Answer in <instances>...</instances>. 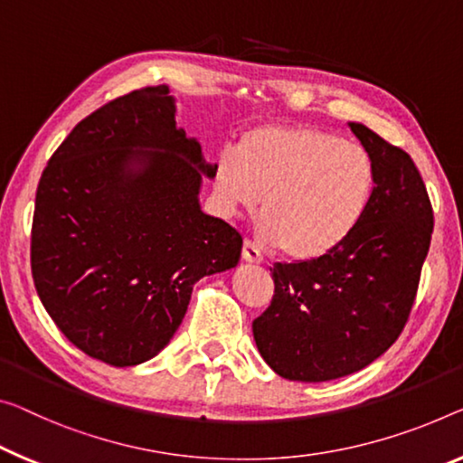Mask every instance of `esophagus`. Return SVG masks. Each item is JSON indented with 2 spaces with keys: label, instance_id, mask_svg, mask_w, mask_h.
Wrapping results in <instances>:
<instances>
[{
  "label": "esophagus",
  "instance_id": "esophagus-1",
  "mask_svg": "<svg viewBox=\"0 0 463 463\" xmlns=\"http://www.w3.org/2000/svg\"><path fill=\"white\" fill-rule=\"evenodd\" d=\"M241 259H244L246 262H256V265L262 262V254L259 248H256L254 241L244 240V246H241Z\"/></svg>",
  "mask_w": 463,
  "mask_h": 463
}]
</instances>
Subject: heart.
<instances>
[{
    "label": "heart",
    "instance_id": "1",
    "mask_svg": "<svg viewBox=\"0 0 463 463\" xmlns=\"http://www.w3.org/2000/svg\"><path fill=\"white\" fill-rule=\"evenodd\" d=\"M374 190L366 148L312 126H260L215 165L227 213L254 209L289 259L317 260L339 248L364 217Z\"/></svg>",
    "mask_w": 463,
    "mask_h": 463
}]
</instances>
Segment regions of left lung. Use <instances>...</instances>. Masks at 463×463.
Returning a JSON list of instances; mask_svg holds the SVG:
<instances>
[{"instance_id": "8db88e82", "label": "left lung", "mask_w": 463, "mask_h": 463, "mask_svg": "<svg viewBox=\"0 0 463 463\" xmlns=\"http://www.w3.org/2000/svg\"><path fill=\"white\" fill-rule=\"evenodd\" d=\"M374 163L358 227L323 259L275 262L271 306L254 318L256 347L289 381L358 373L402 335L429 254L430 198L414 161L364 124H350Z\"/></svg>"}]
</instances>
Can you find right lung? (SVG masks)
<instances>
[{
    "label": "right lung",
    "mask_w": 463,
    "mask_h": 463,
    "mask_svg": "<svg viewBox=\"0 0 463 463\" xmlns=\"http://www.w3.org/2000/svg\"><path fill=\"white\" fill-rule=\"evenodd\" d=\"M215 165L175 128L165 84L113 99L76 124L43 169L31 269L43 306L72 344L137 366L169 344L192 286L236 267L241 236L201 211Z\"/></svg>",
    "instance_id": "obj_1"
}]
</instances>
